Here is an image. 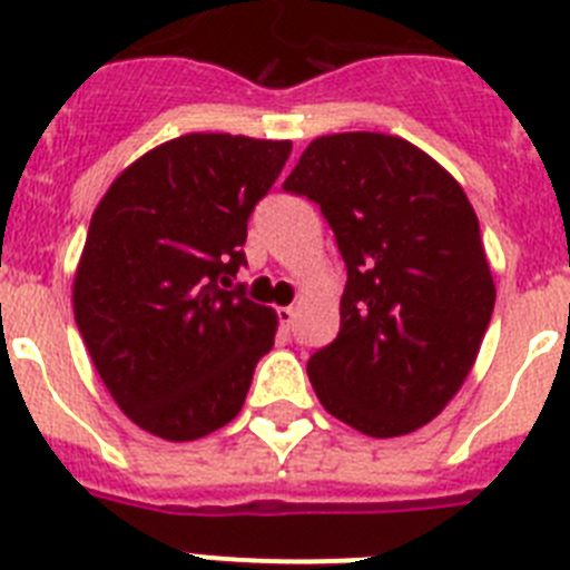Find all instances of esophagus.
<instances>
[{
    "label": "esophagus",
    "mask_w": 570,
    "mask_h": 570,
    "mask_svg": "<svg viewBox=\"0 0 570 570\" xmlns=\"http://www.w3.org/2000/svg\"><path fill=\"white\" fill-rule=\"evenodd\" d=\"M296 320V311L294 308H279V325L282 331H291V325H294Z\"/></svg>",
    "instance_id": "obj_1"
}]
</instances>
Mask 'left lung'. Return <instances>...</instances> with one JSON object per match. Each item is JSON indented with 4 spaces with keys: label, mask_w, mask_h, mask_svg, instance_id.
I'll use <instances>...</instances> for the list:
<instances>
[{
    "label": "left lung",
    "mask_w": 570,
    "mask_h": 570,
    "mask_svg": "<svg viewBox=\"0 0 570 570\" xmlns=\"http://www.w3.org/2000/svg\"><path fill=\"white\" fill-rule=\"evenodd\" d=\"M282 188L320 205L347 268L340 334L308 360L316 396L362 434H411L462 387L497 299L465 190L367 130L314 139Z\"/></svg>",
    "instance_id": "left-lung-1"
}]
</instances>
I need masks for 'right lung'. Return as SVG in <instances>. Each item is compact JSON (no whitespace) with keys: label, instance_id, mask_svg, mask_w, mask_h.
Wrapping results in <instances>:
<instances>
[{"label":"right lung","instance_id":"1","mask_svg":"<svg viewBox=\"0 0 570 570\" xmlns=\"http://www.w3.org/2000/svg\"><path fill=\"white\" fill-rule=\"evenodd\" d=\"M291 142L188 134L139 156L94 210L73 316L105 387L139 428L188 442L228 425L276 314L234 285L256 203Z\"/></svg>","mask_w":570,"mask_h":570}]
</instances>
